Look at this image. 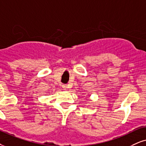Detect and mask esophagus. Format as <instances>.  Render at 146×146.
I'll use <instances>...</instances> for the list:
<instances>
[{"label":"esophagus","instance_id":"34e87169","mask_svg":"<svg viewBox=\"0 0 146 146\" xmlns=\"http://www.w3.org/2000/svg\"><path fill=\"white\" fill-rule=\"evenodd\" d=\"M62 87H63V89H64V90H68V88H69V86L66 85V84H65V85L62 86Z\"/></svg>","mask_w":146,"mask_h":146}]
</instances>
